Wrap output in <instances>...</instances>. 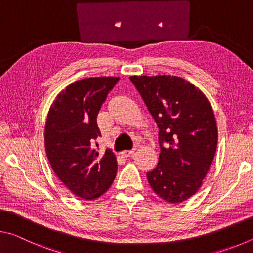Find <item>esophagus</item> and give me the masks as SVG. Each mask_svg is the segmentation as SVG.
<instances>
[{
    "instance_id": "1",
    "label": "esophagus",
    "mask_w": 253,
    "mask_h": 253,
    "mask_svg": "<svg viewBox=\"0 0 253 253\" xmlns=\"http://www.w3.org/2000/svg\"><path fill=\"white\" fill-rule=\"evenodd\" d=\"M132 153H134V149H129V151H123L122 155L124 157H129Z\"/></svg>"
}]
</instances>
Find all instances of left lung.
Instances as JSON below:
<instances>
[{
    "label": "left lung",
    "instance_id": "left-lung-1",
    "mask_svg": "<svg viewBox=\"0 0 253 253\" xmlns=\"http://www.w3.org/2000/svg\"><path fill=\"white\" fill-rule=\"evenodd\" d=\"M158 126L161 154L148 172L153 191L169 203H181L202 185L216 152L217 127L204 93L175 76H131Z\"/></svg>",
    "mask_w": 253,
    "mask_h": 253
}]
</instances>
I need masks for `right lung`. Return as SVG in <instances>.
<instances>
[{
    "label": "right lung",
    "instance_id": "right-lung-1",
    "mask_svg": "<svg viewBox=\"0 0 253 253\" xmlns=\"http://www.w3.org/2000/svg\"><path fill=\"white\" fill-rule=\"evenodd\" d=\"M118 80V77H96L72 83L59 93L48 113L46 156L63 185L81 199L99 198L116 176L115 154L111 149L99 154L95 142L101 136L98 113Z\"/></svg>",
    "mask_w": 253,
    "mask_h": 253
}]
</instances>
